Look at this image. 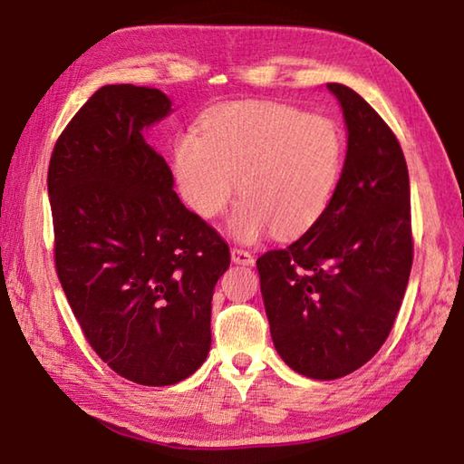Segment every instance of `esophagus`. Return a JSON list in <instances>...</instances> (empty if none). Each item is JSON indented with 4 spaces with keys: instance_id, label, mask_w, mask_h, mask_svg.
Listing matches in <instances>:
<instances>
[{
    "instance_id": "obj_1",
    "label": "esophagus",
    "mask_w": 464,
    "mask_h": 464,
    "mask_svg": "<svg viewBox=\"0 0 464 464\" xmlns=\"http://www.w3.org/2000/svg\"><path fill=\"white\" fill-rule=\"evenodd\" d=\"M231 259L235 261V264H241V266H254V256L249 254L247 249L243 247H233L231 249Z\"/></svg>"
}]
</instances>
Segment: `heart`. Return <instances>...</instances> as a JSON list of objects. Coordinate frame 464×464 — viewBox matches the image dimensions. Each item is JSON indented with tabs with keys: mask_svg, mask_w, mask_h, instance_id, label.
<instances>
[{
	"mask_svg": "<svg viewBox=\"0 0 464 464\" xmlns=\"http://www.w3.org/2000/svg\"><path fill=\"white\" fill-rule=\"evenodd\" d=\"M200 138L174 144L180 195L198 217L233 210L235 239L254 241L267 229L280 237L308 231L331 203L341 174L343 140L334 121L267 101H231L210 109Z\"/></svg>",
	"mask_w": 464,
	"mask_h": 464,
	"instance_id": "1",
	"label": "heart"
}]
</instances>
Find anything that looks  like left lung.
<instances>
[{
	"mask_svg": "<svg viewBox=\"0 0 464 464\" xmlns=\"http://www.w3.org/2000/svg\"><path fill=\"white\" fill-rule=\"evenodd\" d=\"M349 141L324 215L257 259L269 331L294 372L336 379L382 349L414 259L410 176L398 138L355 91L328 82Z\"/></svg>",
	"mask_w": 464,
	"mask_h": 464,
	"instance_id": "8db88e82",
	"label": "left lung"
}]
</instances>
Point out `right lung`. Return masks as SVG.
Returning a JSON list of instances; mask_svg holds the SVG:
<instances>
[{"label": "right lung", "mask_w": 464, "mask_h": 464, "mask_svg": "<svg viewBox=\"0 0 464 464\" xmlns=\"http://www.w3.org/2000/svg\"><path fill=\"white\" fill-rule=\"evenodd\" d=\"M170 107L158 89L101 87L58 136L48 166L54 266L72 314L117 375L154 387L203 365L210 300L231 261L141 136Z\"/></svg>", "instance_id": "right-lung-1"}]
</instances>
